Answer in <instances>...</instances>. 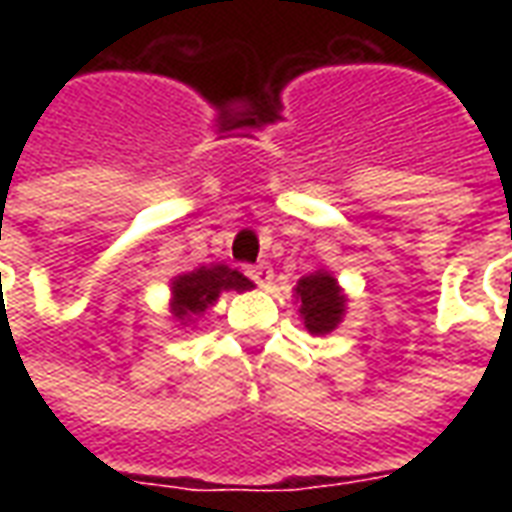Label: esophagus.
<instances>
[{
    "label": "esophagus",
    "instance_id": "obj_1",
    "mask_svg": "<svg viewBox=\"0 0 512 512\" xmlns=\"http://www.w3.org/2000/svg\"><path fill=\"white\" fill-rule=\"evenodd\" d=\"M244 274L252 279L255 285H260V288H268V285H271V277H274L268 266H246Z\"/></svg>",
    "mask_w": 512,
    "mask_h": 512
}]
</instances>
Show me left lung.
Segmentation results:
<instances>
[{
	"instance_id": "8db88e82",
	"label": "left lung",
	"mask_w": 512,
	"mask_h": 512,
	"mask_svg": "<svg viewBox=\"0 0 512 512\" xmlns=\"http://www.w3.org/2000/svg\"><path fill=\"white\" fill-rule=\"evenodd\" d=\"M296 296L301 299V315H304V326L312 334L332 332L334 326L343 318L345 296L337 288V279L315 271L310 277H304L296 285Z\"/></svg>"
}]
</instances>
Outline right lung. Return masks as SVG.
Returning a JSON list of instances; mask_svg holds the SVG:
<instances>
[{
    "mask_svg": "<svg viewBox=\"0 0 512 512\" xmlns=\"http://www.w3.org/2000/svg\"><path fill=\"white\" fill-rule=\"evenodd\" d=\"M252 282L227 266H211L197 268L191 274H183L172 282V293H175V315L180 321L186 315L202 312L208 304L216 301L222 290H249Z\"/></svg>",
    "mask_w": 512,
    "mask_h": 512,
    "instance_id": "right-lung-1",
    "label": "right lung"
}]
</instances>
